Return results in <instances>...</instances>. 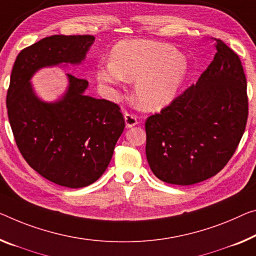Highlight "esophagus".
I'll list each match as a JSON object with an SVG mask.
<instances>
[{"instance_id":"esophagus-1","label":"esophagus","mask_w":256,"mask_h":256,"mask_svg":"<svg viewBox=\"0 0 256 256\" xmlns=\"http://www.w3.org/2000/svg\"><path fill=\"white\" fill-rule=\"evenodd\" d=\"M124 122H126V128H132L134 126L137 124V118L134 114H129V113H126L124 114Z\"/></svg>"}]
</instances>
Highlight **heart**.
I'll return each mask as SVG.
<instances>
[{
    "label": "heart",
    "instance_id": "obj_1",
    "mask_svg": "<svg viewBox=\"0 0 256 256\" xmlns=\"http://www.w3.org/2000/svg\"><path fill=\"white\" fill-rule=\"evenodd\" d=\"M188 72L186 60L174 46L148 40L121 41L113 46L111 62L97 68L100 84L134 82V100L144 111H158L175 100Z\"/></svg>",
    "mask_w": 256,
    "mask_h": 256
}]
</instances>
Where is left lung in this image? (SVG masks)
<instances>
[{"mask_svg": "<svg viewBox=\"0 0 256 256\" xmlns=\"http://www.w3.org/2000/svg\"><path fill=\"white\" fill-rule=\"evenodd\" d=\"M214 41V60L196 84L145 122L148 162L162 182L191 186L210 178L245 132L248 100L242 62L223 41Z\"/></svg>", "mask_w": 256, "mask_h": 256, "instance_id": "8db88e82", "label": "left lung"}]
</instances>
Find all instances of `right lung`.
Returning a JSON list of instances; mask_svg holds the SVG:
<instances>
[{"label": "right lung", "mask_w": 256, "mask_h": 256, "mask_svg": "<svg viewBox=\"0 0 256 256\" xmlns=\"http://www.w3.org/2000/svg\"><path fill=\"white\" fill-rule=\"evenodd\" d=\"M95 42L92 35H52L22 50L6 95L9 122L27 164L58 186L78 188L104 174L124 120L116 104L86 95L88 81L66 74L60 100L44 102L30 84L38 70L80 65Z\"/></svg>", "instance_id": "1"}]
</instances>
